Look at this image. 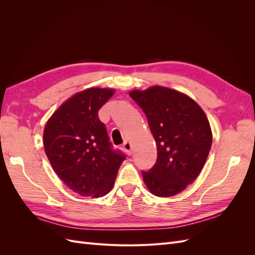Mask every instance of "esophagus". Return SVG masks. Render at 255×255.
Segmentation results:
<instances>
[{"label": "esophagus", "mask_w": 255, "mask_h": 255, "mask_svg": "<svg viewBox=\"0 0 255 255\" xmlns=\"http://www.w3.org/2000/svg\"><path fill=\"white\" fill-rule=\"evenodd\" d=\"M123 149H125L126 153L128 156L132 155V143H130L129 141H126L125 143H123Z\"/></svg>", "instance_id": "1"}]
</instances>
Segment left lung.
<instances>
[{"label": "left lung", "mask_w": 255, "mask_h": 255, "mask_svg": "<svg viewBox=\"0 0 255 255\" xmlns=\"http://www.w3.org/2000/svg\"><path fill=\"white\" fill-rule=\"evenodd\" d=\"M129 96L146 116L157 146L156 163L142 171L153 195L172 197L203 169L213 136L205 113L188 96L167 87L133 90Z\"/></svg>", "instance_id": "1"}]
</instances>
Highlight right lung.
I'll list each match as a JSON object with an SVG mask.
<instances>
[{
  "instance_id": "obj_1",
  "label": "right lung",
  "mask_w": 255,
  "mask_h": 255,
  "mask_svg": "<svg viewBox=\"0 0 255 255\" xmlns=\"http://www.w3.org/2000/svg\"><path fill=\"white\" fill-rule=\"evenodd\" d=\"M114 89L88 88L61 104L48 120L43 145L59 179L76 194L100 198L112 190L125 154L113 150L98 112Z\"/></svg>"
}]
</instances>
